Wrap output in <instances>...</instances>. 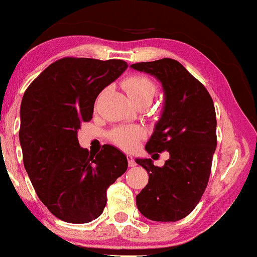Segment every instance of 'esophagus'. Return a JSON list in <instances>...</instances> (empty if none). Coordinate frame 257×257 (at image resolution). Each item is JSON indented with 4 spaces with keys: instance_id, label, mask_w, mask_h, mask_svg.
Here are the masks:
<instances>
[{
    "instance_id": "obj_1",
    "label": "esophagus",
    "mask_w": 257,
    "mask_h": 257,
    "mask_svg": "<svg viewBox=\"0 0 257 257\" xmlns=\"http://www.w3.org/2000/svg\"><path fill=\"white\" fill-rule=\"evenodd\" d=\"M128 165H129V167H132V168H133V167H136V162H134V159H133V158H132V155H128Z\"/></svg>"
}]
</instances>
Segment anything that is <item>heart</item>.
Instances as JSON below:
<instances>
[{
  "label": "heart",
  "instance_id": "b5f03b06",
  "mask_svg": "<svg viewBox=\"0 0 257 257\" xmlns=\"http://www.w3.org/2000/svg\"><path fill=\"white\" fill-rule=\"evenodd\" d=\"M123 87L125 89L126 94L129 95L132 100H138L142 98H150L153 99L155 92H157V85L152 79L142 74H134L124 79ZM141 137V132L136 128H119L113 132L112 139L114 143L124 149H131L136 145Z\"/></svg>",
  "mask_w": 257,
  "mask_h": 257
}]
</instances>
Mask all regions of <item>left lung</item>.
Masks as SVG:
<instances>
[{
    "instance_id": "left-lung-1",
    "label": "left lung",
    "mask_w": 257,
    "mask_h": 257,
    "mask_svg": "<svg viewBox=\"0 0 257 257\" xmlns=\"http://www.w3.org/2000/svg\"><path fill=\"white\" fill-rule=\"evenodd\" d=\"M131 68L162 84V114L145 150L169 152L163 167L147 158L136 159L149 174L147 186L136 198L137 206L153 221H178L193 211L208 185L216 148L214 103L206 88L174 59L142 62Z\"/></svg>"
}]
</instances>
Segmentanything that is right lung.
<instances>
[{"instance_id":"right-lung-1","label":"right lung","mask_w":257,"mask_h":257,"mask_svg":"<svg viewBox=\"0 0 257 257\" xmlns=\"http://www.w3.org/2000/svg\"><path fill=\"white\" fill-rule=\"evenodd\" d=\"M126 68L120 59L62 58L23 94L20 144L25 169L41 201L63 221L97 219L107 204V189L128 168L118 148L105 144L95 155L78 142L80 124L92 119L95 98Z\"/></svg>"}]
</instances>
